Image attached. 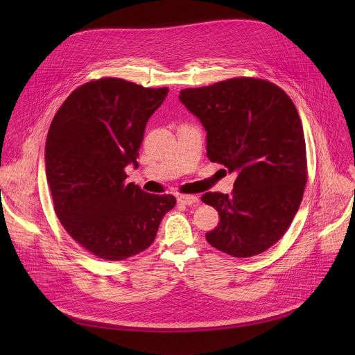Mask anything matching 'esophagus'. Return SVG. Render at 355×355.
<instances>
[{
	"mask_svg": "<svg viewBox=\"0 0 355 355\" xmlns=\"http://www.w3.org/2000/svg\"><path fill=\"white\" fill-rule=\"evenodd\" d=\"M177 199H178L180 204H182V205H188V207L196 205L198 202H199L198 196H195V195H180Z\"/></svg>",
	"mask_w": 355,
	"mask_h": 355,
	"instance_id": "34e87169",
	"label": "esophagus"
}]
</instances>
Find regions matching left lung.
I'll return each instance as SVG.
<instances>
[{"instance_id": "left-lung-1", "label": "left lung", "mask_w": 355, "mask_h": 355, "mask_svg": "<svg viewBox=\"0 0 355 355\" xmlns=\"http://www.w3.org/2000/svg\"><path fill=\"white\" fill-rule=\"evenodd\" d=\"M178 98L207 130L208 159L237 175L232 195L200 198L220 216L208 243L232 257L260 254L292 223L308 180L293 103L275 84L247 77L185 88Z\"/></svg>"}]
</instances>
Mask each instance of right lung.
I'll list each match as a JSON object with an SVG mask.
<instances>
[{
  "label": "right lung",
  "mask_w": 355,
  "mask_h": 355,
  "mask_svg": "<svg viewBox=\"0 0 355 355\" xmlns=\"http://www.w3.org/2000/svg\"><path fill=\"white\" fill-rule=\"evenodd\" d=\"M168 88H144L101 78L74 89L50 123L46 178L66 232L94 256L122 261L155 241L173 195L144 192L126 182L139 167L146 123Z\"/></svg>",
  "instance_id": "1"
}]
</instances>
